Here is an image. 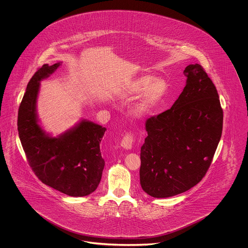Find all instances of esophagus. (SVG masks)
<instances>
[{
    "label": "esophagus",
    "mask_w": 248,
    "mask_h": 248,
    "mask_svg": "<svg viewBox=\"0 0 248 248\" xmlns=\"http://www.w3.org/2000/svg\"><path fill=\"white\" fill-rule=\"evenodd\" d=\"M135 141V136L134 134H132L131 132L130 133H126L124 135V137L123 138L122 140V143H121V146L126 150H129L132 148L133 146V143Z\"/></svg>",
    "instance_id": "34e87169"
}]
</instances>
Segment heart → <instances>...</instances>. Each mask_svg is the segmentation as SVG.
<instances>
[{
	"mask_svg": "<svg viewBox=\"0 0 248 248\" xmlns=\"http://www.w3.org/2000/svg\"><path fill=\"white\" fill-rule=\"evenodd\" d=\"M166 91L167 83L163 78H153L150 75H145L130 83L126 93L128 96L133 97L143 92L141 99L136 107V113L138 115H143L165 96Z\"/></svg>",
	"mask_w": 248,
	"mask_h": 248,
	"instance_id": "b5f03b06",
	"label": "heart"
}]
</instances>
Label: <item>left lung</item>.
Returning <instances> with one entry per match:
<instances>
[{
  "label": "left lung",
  "instance_id": "left-lung-1",
  "mask_svg": "<svg viewBox=\"0 0 248 248\" xmlns=\"http://www.w3.org/2000/svg\"><path fill=\"white\" fill-rule=\"evenodd\" d=\"M186 86L169 109L145 123L140 185L167 198L191 189L205 176L220 140L223 110L215 84L199 64L184 70Z\"/></svg>",
  "mask_w": 248,
  "mask_h": 248
}]
</instances>
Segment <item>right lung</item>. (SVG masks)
<instances>
[{"mask_svg":"<svg viewBox=\"0 0 248 248\" xmlns=\"http://www.w3.org/2000/svg\"><path fill=\"white\" fill-rule=\"evenodd\" d=\"M60 65L45 64L30 80L18 108L17 130L36 177L64 194L83 197L95 190L102 177L105 161L99 144L106 128L83 120L59 138H52L38 124L36 99L40 81Z\"/></svg>","mask_w":248,"mask_h":248,"instance_id":"right-lung-1","label":"right lung"}]
</instances>
